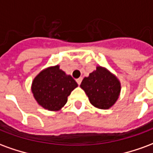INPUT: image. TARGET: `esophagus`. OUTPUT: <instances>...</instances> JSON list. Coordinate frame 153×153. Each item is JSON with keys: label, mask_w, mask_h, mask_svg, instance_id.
Segmentation results:
<instances>
[{"label": "esophagus", "mask_w": 153, "mask_h": 153, "mask_svg": "<svg viewBox=\"0 0 153 153\" xmlns=\"http://www.w3.org/2000/svg\"><path fill=\"white\" fill-rule=\"evenodd\" d=\"M76 82H77V83L79 85L80 83H81V82H82V78H79V79H77Z\"/></svg>", "instance_id": "1"}]
</instances>
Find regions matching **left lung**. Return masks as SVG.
<instances>
[{
  "mask_svg": "<svg viewBox=\"0 0 153 153\" xmlns=\"http://www.w3.org/2000/svg\"><path fill=\"white\" fill-rule=\"evenodd\" d=\"M80 87L86 93L91 104L99 109L111 107L118 99L121 88L118 79L101 66L85 77Z\"/></svg>",
  "mask_w": 153,
  "mask_h": 153,
  "instance_id": "left-lung-1",
  "label": "left lung"
}]
</instances>
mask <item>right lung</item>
Returning a JSON list of instances; mask_svg holds the SVG:
<instances>
[{
	"instance_id": "add662e5",
	"label": "right lung",
	"mask_w": 153,
	"mask_h": 153,
	"mask_svg": "<svg viewBox=\"0 0 153 153\" xmlns=\"http://www.w3.org/2000/svg\"><path fill=\"white\" fill-rule=\"evenodd\" d=\"M78 84L59 65L49 67L38 74L32 83V92L38 103L48 111H59L67 102Z\"/></svg>"
}]
</instances>
